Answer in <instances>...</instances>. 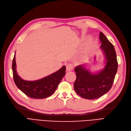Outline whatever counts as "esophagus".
Wrapping results in <instances>:
<instances>
[{"label": "esophagus", "instance_id": "1", "mask_svg": "<svg viewBox=\"0 0 131 131\" xmlns=\"http://www.w3.org/2000/svg\"><path fill=\"white\" fill-rule=\"evenodd\" d=\"M73 66L72 64H68L66 66V71H71L73 70Z\"/></svg>", "mask_w": 131, "mask_h": 131}]
</instances>
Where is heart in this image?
Returning a JSON list of instances; mask_svg holds the SVG:
<instances>
[{
  "mask_svg": "<svg viewBox=\"0 0 131 131\" xmlns=\"http://www.w3.org/2000/svg\"><path fill=\"white\" fill-rule=\"evenodd\" d=\"M94 43H95V42H94V41H91L90 43V44H89V47H91V46H92V45H93V44H94ZM89 48H87V49L86 50V51H85V52H84V54H83V58H86L87 57H88V53H89Z\"/></svg>",
  "mask_w": 131,
  "mask_h": 131,
  "instance_id": "1",
  "label": "heart"
}]
</instances>
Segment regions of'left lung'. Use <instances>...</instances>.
<instances>
[{
	"instance_id": "obj_1",
	"label": "left lung",
	"mask_w": 131,
	"mask_h": 131,
	"mask_svg": "<svg viewBox=\"0 0 131 131\" xmlns=\"http://www.w3.org/2000/svg\"><path fill=\"white\" fill-rule=\"evenodd\" d=\"M102 43L100 49L105 57V66L101 70L92 73L86 65L75 67L77 75L74 84L75 92L81 97L88 100L101 97L111 89L118 69V62L115 48L102 32L100 33Z\"/></svg>"
}]
</instances>
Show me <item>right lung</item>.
I'll use <instances>...</instances> for the list:
<instances>
[{
  "label": "right lung",
  "instance_id": "add662e5",
  "mask_svg": "<svg viewBox=\"0 0 131 131\" xmlns=\"http://www.w3.org/2000/svg\"><path fill=\"white\" fill-rule=\"evenodd\" d=\"M16 67L15 52L12 63L14 82L17 87L25 94L34 99H43L52 95L66 74V67L63 66L58 71L41 79L27 81L18 75Z\"/></svg>",
  "mask_w": 131,
  "mask_h": 131
}]
</instances>
